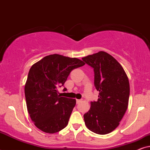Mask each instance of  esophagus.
Returning a JSON list of instances; mask_svg holds the SVG:
<instances>
[{
  "instance_id": "1",
  "label": "esophagus",
  "mask_w": 150,
  "mask_h": 150,
  "mask_svg": "<svg viewBox=\"0 0 150 150\" xmlns=\"http://www.w3.org/2000/svg\"><path fill=\"white\" fill-rule=\"evenodd\" d=\"M81 102V100H79V99H77L76 100V103H77V104H79V103Z\"/></svg>"
}]
</instances>
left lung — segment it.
I'll list each match as a JSON object with an SVG mask.
<instances>
[{"mask_svg":"<svg viewBox=\"0 0 150 150\" xmlns=\"http://www.w3.org/2000/svg\"><path fill=\"white\" fill-rule=\"evenodd\" d=\"M93 68L94 85L99 91L97 101L91 103V108L83 117L86 126L98 134L112 132L119 125L128 108L130 85L121 65L105 52L83 57Z\"/></svg>","mask_w":150,"mask_h":150,"instance_id":"1","label":"left lung"}]
</instances>
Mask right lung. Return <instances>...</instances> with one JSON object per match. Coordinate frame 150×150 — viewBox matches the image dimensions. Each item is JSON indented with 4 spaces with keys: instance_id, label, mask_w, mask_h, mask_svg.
Listing matches in <instances>:
<instances>
[{
    "instance_id": "1",
    "label": "right lung",
    "mask_w": 150,
    "mask_h": 150,
    "mask_svg": "<svg viewBox=\"0 0 150 150\" xmlns=\"http://www.w3.org/2000/svg\"><path fill=\"white\" fill-rule=\"evenodd\" d=\"M85 64L77 58L53 54L30 68L25 97L30 118L40 130L54 134L67 126L76 100L60 96L57 88L63 86L73 69Z\"/></svg>"
}]
</instances>
